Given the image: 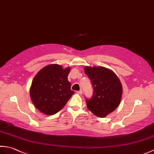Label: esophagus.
<instances>
[{"instance_id":"1","label":"esophagus","mask_w":154,"mask_h":154,"mask_svg":"<svg viewBox=\"0 0 154 154\" xmlns=\"http://www.w3.org/2000/svg\"><path fill=\"white\" fill-rule=\"evenodd\" d=\"M77 93L79 94H82V93H83V91H82V90H80V91H77Z\"/></svg>"}]
</instances>
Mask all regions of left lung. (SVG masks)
<instances>
[{
    "label": "left lung",
    "mask_w": 154,
    "mask_h": 154,
    "mask_svg": "<svg viewBox=\"0 0 154 154\" xmlns=\"http://www.w3.org/2000/svg\"><path fill=\"white\" fill-rule=\"evenodd\" d=\"M84 71L94 90L93 97L86 100L88 109L98 117H105L119 106L122 95L120 81L112 70L104 67L86 66Z\"/></svg>",
    "instance_id": "8db88e82"
}]
</instances>
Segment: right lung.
I'll list each match as a JSON object with an SVG mask.
<instances>
[{
  "label": "right lung",
  "mask_w": 154,
  "mask_h": 154,
  "mask_svg": "<svg viewBox=\"0 0 154 154\" xmlns=\"http://www.w3.org/2000/svg\"><path fill=\"white\" fill-rule=\"evenodd\" d=\"M70 67L63 69L58 64H50L35 75L30 89L32 103L46 115L61 110L75 93L67 79Z\"/></svg>",
  "instance_id": "1"
}]
</instances>
